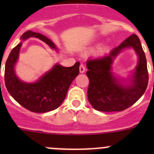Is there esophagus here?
I'll return each instance as SVG.
<instances>
[{"mask_svg": "<svg viewBox=\"0 0 154 154\" xmlns=\"http://www.w3.org/2000/svg\"><path fill=\"white\" fill-rule=\"evenodd\" d=\"M85 71V66L83 64H81L79 66V72L80 73H84Z\"/></svg>", "mask_w": 154, "mask_h": 154, "instance_id": "34e87169", "label": "esophagus"}]
</instances>
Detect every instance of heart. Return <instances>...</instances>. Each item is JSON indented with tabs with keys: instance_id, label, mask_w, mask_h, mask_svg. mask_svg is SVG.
Instances as JSON below:
<instances>
[{
	"instance_id": "obj_1",
	"label": "heart",
	"mask_w": 154,
	"mask_h": 154,
	"mask_svg": "<svg viewBox=\"0 0 154 154\" xmlns=\"http://www.w3.org/2000/svg\"><path fill=\"white\" fill-rule=\"evenodd\" d=\"M105 51H106V47L101 48V49H100V51H101V52H104Z\"/></svg>"
}]
</instances>
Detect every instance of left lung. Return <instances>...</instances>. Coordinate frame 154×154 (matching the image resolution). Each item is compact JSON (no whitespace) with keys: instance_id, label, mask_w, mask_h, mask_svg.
<instances>
[{"instance_id":"8db88e82","label":"left lung","mask_w":154,"mask_h":154,"mask_svg":"<svg viewBox=\"0 0 154 154\" xmlns=\"http://www.w3.org/2000/svg\"><path fill=\"white\" fill-rule=\"evenodd\" d=\"M133 47L138 62L130 82L125 84L112 72L114 58L123 49ZM89 79L88 99L95 109L102 112H120L129 108L143 95L149 80L146 59L140 41L132 35L109 55L86 62Z\"/></svg>"}]
</instances>
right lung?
Here are the masks:
<instances>
[{
    "label": "right lung",
    "mask_w": 154,
    "mask_h": 154,
    "mask_svg": "<svg viewBox=\"0 0 154 154\" xmlns=\"http://www.w3.org/2000/svg\"><path fill=\"white\" fill-rule=\"evenodd\" d=\"M37 38L57 50L55 44L47 37L31 31L21 37V42L14 48L5 64V81L8 92L23 107L34 112H47L59 107L64 101L68 89L79 73V62L72 67L55 64L48 72L35 82H25L17 78L14 70L22 42L28 38Z\"/></svg>",
    "instance_id": "add662e5"
}]
</instances>
